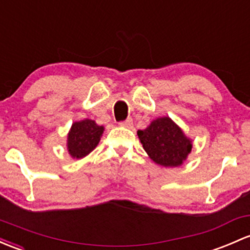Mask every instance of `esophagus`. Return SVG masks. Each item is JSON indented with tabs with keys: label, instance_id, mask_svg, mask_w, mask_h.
Segmentation results:
<instances>
[{
	"label": "esophagus",
	"instance_id": "1",
	"mask_svg": "<svg viewBox=\"0 0 250 250\" xmlns=\"http://www.w3.org/2000/svg\"><path fill=\"white\" fill-rule=\"evenodd\" d=\"M120 125H123V127L129 128V127H132V125H133V120H132V118H127V120H125V121H121Z\"/></svg>",
	"mask_w": 250,
	"mask_h": 250
}]
</instances>
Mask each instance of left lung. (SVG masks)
Wrapping results in <instances>:
<instances>
[{
    "label": "left lung",
    "instance_id": "8db88e82",
    "mask_svg": "<svg viewBox=\"0 0 250 250\" xmlns=\"http://www.w3.org/2000/svg\"><path fill=\"white\" fill-rule=\"evenodd\" d=\"M138 135L149 158L162 167H178L191 151V141L169 117L152 121Z\"/></svg>",
    "mask_w": 250,
    "mask_h": 250
}]
</instances>
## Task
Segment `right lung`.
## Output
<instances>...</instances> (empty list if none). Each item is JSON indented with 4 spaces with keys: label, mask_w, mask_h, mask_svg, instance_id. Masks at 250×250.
<instances>
[{
    "label": "right lung",
    "mask_w": 250,
    "mask_h": 250,
    "mask_svg": "<svg viewBox=\"0 0 250 250\" xmlns=\"http://www.w3.org/2000/svg\"><path fill=\"white\" fill-rule=\"evenodd\" d=\"M104 127L92 120L73 123L68 134V152L73 158H83L98 145Z\"/></svg>",
    "instance_id": "right-lung-1"
}]
</instances>
